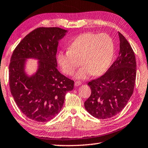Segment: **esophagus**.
Returning <instances> with one entry per match:
<instances>
[{
	"label": "esophagus",
	"instance_id": "1",
	"mask_svg": "<svg viewBox=\"0 0 148 148\" xmlns=\"http://www.w3.org/2000/svg\"><path fill=\"white\" fill-rule=\"evenodd\" d=\"M81 84H82V82H80V81H75V86H79Z\"/></svg>",
	"mask_w": 148,
	"mask_h": 148
}]
</instances>
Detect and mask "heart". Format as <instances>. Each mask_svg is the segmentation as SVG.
<instances>
[{
  "label": "heart",
  "instance_id": "obj_1",
  "mask_svg": "<svg viewBox=\"0 0 148 148\" xmlns=\"http://www.w3.org/2000/svg\"><path fill=\"white\" fill-rule=\"evenodd\" d=\"M113 39L107 33L87 32L77 36L70 44L68 51H60L57 60L65 74L71 76L80 65L77 79H84L90 75H102L110 67L114 55Z\"/></svg>",
  "mask_w": 148,
  "mask_h": 148
}]
</instances>
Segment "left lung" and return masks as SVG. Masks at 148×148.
<instances>
[{
	"label": "left lung",
	"mask_w": 148,
	"mask_h": 148,
	"mask_svg": "<svg viewBox=\"0 0 148 148\" xmlns=\"http://www.w3.org/2000/svg\"><path fill=\"white\" fill-rule=\"evenodd\" d=\"M118 35L120 43L117 58L104 75L88 83L91 95L84 102V107L98 119L110 118L120 113L134 91L135 55L125 38L120 32Z\"/></svg>",
	"instance_id": "1"
}]
</instances>
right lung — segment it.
<instances>
[{
  "label": "right lung",
  "instance_id": "obj_1",
  "mask_svg": "<svg viewBox=\"0 0 148 148\" xmlns=\"http://www.w3.org/2000/svg\"><path fill=\"white\" fill-rule=\"evenodd\" d=\"M66 30L39 27L30 32L14 49L9 66L10 88L18 107L30 120L46 122L63 107L65 96L74 81L57 69L56 54L58 41ZM27 58L38 60V69L28 77L24 72Z\"/></svg>",
  "mask_w": 148,
  "mask_h": 148
}]
</instances>
